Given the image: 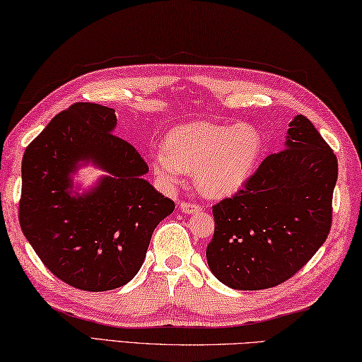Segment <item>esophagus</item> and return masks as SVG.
<instances>
[{
  "instance_id": "34e87169",
  "label": "esophagus",
  "mask_w": 362,
  "mask_h": 362,
  "mask_svg": "<svg viewBox=\"0 0 362 362\" xmlns=\"http://www.w3.org/2000/svg\"><path fill=\"white\" fill-rule=\"evenodd\" d=\"M179 209H180V212H183V214H194V212H199L201 210V206L199 204H194V202H180L179 204Z\"/></svg>"
}]
</instances>
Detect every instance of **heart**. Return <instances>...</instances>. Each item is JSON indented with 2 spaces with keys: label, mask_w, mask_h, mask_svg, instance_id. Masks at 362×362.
Instances as JSON below:
<instances>
[{
  "label": "heart",
  "mask_w": 362,
  "mask_h": 362,
  "mask_svg": "<svg viewBox=\"0 0 362 362\" xmlns=\"http://www.w3.org/2000/svg\"><path fill=\"white\" fill-rule=\"evenodd\" d=\"M261 152L262 137L253 124L196 120L170 131L166 147L150 152V163L164 187L174 188L193 173L202 194L225 198L248 182Z\"/></svg>",
  "instance_id": "obj_1"
}]
</instances>
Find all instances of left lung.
<instances>
[{"label":"left lung","mask_w":362,"mask_h":362,"mask_svg":"<svg viewBox=\"0 0 362 362\" xmlns=\"http://www.w3.org/2000/svg\"><path fill=\"white\" fill-rule=\"evenodd\" d=\"M337 158L304 115L284 150L269 155L244 189L214 206L209 269L233 290L277 286L304 267L329 234Z\"/></svg>","instance_id":"1"}]
</instances>
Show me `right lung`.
Wrapping results in <instances>:
<instances>
[{
  "label": "right lung",
  "mask_w": 362,
  "mask_h": 362,
  "mask_svg": "<svg viewBox=\"0 0 362 362\" xmlns=\"http://www.w3.org/2000/svg\"><path fill=\"white\" fill-rule=\"evenodd\" d=\"M115 110L76 103L25 150L18 220L49 271L78 290L109 291L139 272L155 228L174 202L144 179L147 163L114 134ZM103 175L78 192L74 175Z\"/></svg>",
  "instance_id": "1"
}]
</instances>
